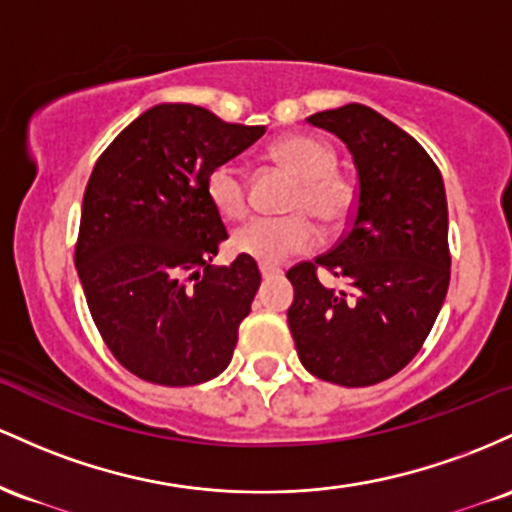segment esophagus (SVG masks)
<instances>
[{
	"label": "esophagus",
	"instance_id": "obj_1",
	"mask_svg": "<svg viewBox=\"0 0 512 512\" xmlns=\"http://www.w3.org/2000/svg\"><path fill=\"white\" fill-rule=\"evenodd\" d=\"M283 273L280 268H271V266H261V275L263 280H271V278H278V275Z\"/></svg>",
	"mask_w": 512,
	"mask_h": 512
}]
</instances>
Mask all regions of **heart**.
I'll use <instances>...</instances> for the list:
<instances>
[{
    "mask_svg": "<svg viewBox=\"0 0 512 512\" xmlns=\"http://www.w3.org/2000/svg\"><path fill=\"white\" fill-rule=\"evenodd\" d=\"M273 157L297 176L292 188L287 217H258L237 229L232 249L263 266H278L287 258L304 254L319 239L317 219L326 229L346 225L355 208V188L346 176L338 174L336 154L326 142L307 135L283 137L273 145ZM208 198L227 220H241L251 208L249 183L237 164H217L208 174Z\"/></svg>",
    "mask_w": 512,
    "mask_h": 512,
    "instance_id": "1",
    "label": "heart"
}]
</instances>
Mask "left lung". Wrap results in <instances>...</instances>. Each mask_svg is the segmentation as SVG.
Instances as JSON below:
<instances>
[{
  "label": "left lung",
  "instance_id": "obj_1",
  "mask_svg": "<svg viewBox=\"0 0 512 512\" xmlns=\"http://www.w3.org/2000/svg\"><path fill=\"white\" fill-rule=\"evenodd\" d=\"M307 120L346 142L358 169V191L338 244L287 271L295 285L287 324L302 365L314 377L370 387L416 358L445 302V186L426 149L363 103ZM319 270H329L347 287L326 288Z\"/></svg>",
  "mask_w": 512,
  "mask_h": 512
}]
</instances>
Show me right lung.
<instances>
[{
    "mask_svg": "<svg viewBox=\"0 0 512 512\" xmlns=\"http://www.w3.org/2000/svg\"><path fill=\"white\" fill-rule=\"evenodd\" d=\"M263 132L162 103L132 120L91 171L74 263L103 343L140 380L191 387L232 360L261 273L241 254L210 266L227 227L205 183Z\"/></svg>",
    "mask_w": 512,
    "mask_h": 512,
    "instance_id": "1",
    "label": "right lung"
}]
</instances>
